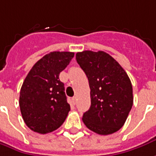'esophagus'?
Instances as JSON below:
<instances>
[{"mask_svg": "<svg viewBox=\"0 0 156 156\" xmlns=\"http://www.w3.org/2000/svg\"><path fill=\"white\" fill-rule=\"evenodd\" d=\"M72 101H73V103L75 105L76 104V102H77V97H76V96L73 97V98H72Z\"/></svg>", "mask_w": 156, "mask_h": 156, "instance_id": "1", "label": "esophagus"}]
</instances>
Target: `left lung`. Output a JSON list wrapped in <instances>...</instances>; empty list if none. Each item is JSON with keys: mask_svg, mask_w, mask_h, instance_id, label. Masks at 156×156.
<instances>
[{"mask_svg": "<svg viewBox=\"0 0 156 156\" xmlns=\"http://www.w3.org/2000/svg\"><path fill=\"white\" fill-rule=\"evenodd\" d=\"M76 60L86 74L90 88L91 105L83 115L84 125L100 135L116 132L124 126L133 104L128 75L103 51L78 52Z\"/></svg>", "mask_w": 156, "mask_h": 156, "instance_id": "obj_1", "label": "left lung"}]
</instances>
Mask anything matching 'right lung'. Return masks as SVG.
I'll list each match as a JSON object with an SVG mask.
<instances>
[{
  "instance_id": "add662e5",
  "label": "right lung",
  "mask_w": 156,
  "mask_h": 156,
  "mask_svg": "<svg viewBox=\"0 0 156 156\" xmlns=\"http://www.w3.org/2000/svg\"><path fill=\"white\" fill-rule=\"evenodd\" d=\"M73 56V52H51L38 60L27 74L20 90V107L30 130L46 134L64 123L70 105L59 75Z\"/></svg>"
}]
</instances>
